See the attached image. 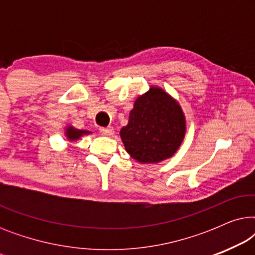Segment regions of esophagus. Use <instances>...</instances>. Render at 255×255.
<instances>
[{
	"mask_svg": "<svg viewBox=\"0 0 255 255\" xmlns=\"http://www.w3.org/2000/svg\"><path fill=\"white\" fill-rule=\"evenodd\" d=\"M100 132L102 133L103 135H113L115 133V130L113 127H109V128H100Z\"/></svg>",
	"mask_w": 255,
	"mask_h": 255,
	"instance_id": "obj_1",
	"label": "esophagus"
}]
</instances>
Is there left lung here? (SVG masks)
Returning <instances> with one entry per match:
<instances>
[{
	"mask_svg": "<svg viewBox=\"0 0 255 255\" xmlns=\"http://www.w3.org/2000/svg\"><path fill=\"white\" fill-rule=\"evenodd\" d=\"M186 131L180 103L166 90L151 86L134 101L128 123L120 134L132 159L139 163H159L175 154Z\"/></svg>",
	"mask_w": 255,
	"mask_h": 255,
	"instance_id": "obj_1",
	"label": "left lung"
}]
</instances>
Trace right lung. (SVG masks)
<instances>
[{"label": "right lung", "instance_id": "right-lung-1", "mask_svg": "<svg viewBox=\"0 0 255 255\" xmlns=\"http://www.w3.org/2000/svg\"><path fill=\"white\" fill-rule=\"evenodd\" d=\"M92 134V132L88 130H79V128H75L73 125L68 124L67 127H65V137L69 141H76L79 140L80 138L83 137V135Z\"/></svg>", "mask_w": 255, "mask_h": 255}]
</instances>
